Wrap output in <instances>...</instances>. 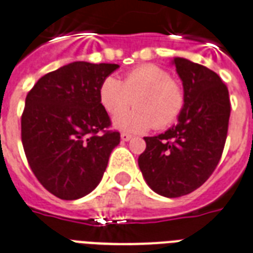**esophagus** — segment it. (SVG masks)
Wrapping results in <instances>:
<instances>
[{
	"label": "esophagus",
	"mask_w": 253,
	"mask_h": 253,
	"mask_svg": "<svg viewBox=\"0 0 253 253\" xmlns=\"http://www.w3.org/2000/svg\"><path fill=\"white\" fill-rule=\"evenodd\" d=\"M121 138H122V141H130L132 136L131 134H128V132H122Z\"/></svg>",
	"instance_id": "obj_1"
}]
</instances>
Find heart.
I'll use <instances>...</instances> for the list:
<instances>
[{
	"label": "heart",
	"mask_w": 253,
	"mask_h": 253,
	"mask_svg": "<svg viewBox=\"0 0 253 253\" xmlns=\"http://www.w3.org/2000/svg\"><path fill=\"white\" fill-rule=\"evenodd\" d=\"M99 99L110 115H118L134 104L135 110L115 118L117 127L134 132L153 126L157 130L171 126L185 106L182 87L166 69L155 64L130 69L123 82L107 76L99 87Z\"/></svg>",
	"instance_id": "1"
}]
</instances>
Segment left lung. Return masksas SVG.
<instances>
[{"instance_id": "8db88e82", "label": "left lung", "mask_w": 253, "mask_h": 253, "mask_svg": "<svg viewBox=\"0 0 253 253\" xmlns=\"http://www.w3.org/2000/svg\"><path fill=\"white\" fill-rule=\"evenodd\" d=\"M185 106L177 126L146 136L138 165L146 182L164 197L192 193L216 169L225 146L231 100L220 76L207 67L175 57Z\"/></svg>"}]
</instances>
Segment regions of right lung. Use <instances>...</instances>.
Masks as SVG:
<instances>
[{
  "label": "right lung",
  "instance_id": "obj_1",
  "mask_svg": "<svg viewBox=\"0 0 253 253\" xmlns=\"http://www.w3.org/2000/svg\"><path fill=\"white\" fill-rule=\"evenodd\" d=\"M118 67L75 61L44 75L28 92L24 151L39 182L61 200L92 192L121 142L99 99L100 83Z\"/></svg>",
  "mask_w": 253,
  "mask_h": 253
}]
</instances>
